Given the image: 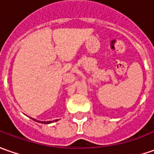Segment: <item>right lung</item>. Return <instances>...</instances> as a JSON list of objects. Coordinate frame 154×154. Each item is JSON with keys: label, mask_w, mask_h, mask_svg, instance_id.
Here are the masks:
<instances>
[{"label": "right lung", "mask_w": 154, "mask_h": 154, "mask_svg": "<svg viewBox=\"0 0 154 154\" xmlns=\"http://www.w3.org/2000/svg\"><path fill=\"white\" fill-rule=\"evenodd\" d=\"M34 121H38H38H36L35 119H34ZM56 121H57V120H56ZM39 122H41V123H44V124H50V123H51V121H39ZM53 122H54V121H53Z\"/></svg>", "instance_id": "add662e5"}]
</instances>
